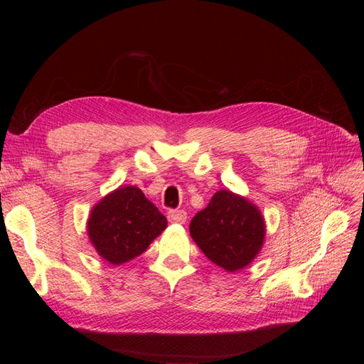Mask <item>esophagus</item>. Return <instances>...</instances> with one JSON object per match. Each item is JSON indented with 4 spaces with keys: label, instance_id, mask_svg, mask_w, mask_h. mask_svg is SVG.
Instances as JSON below:
<instances>
[{
    "label": "esophagus",
    "instance_id": "esophagus-1",
    "mask_svg": "<svg viewBox=\"0 0 364 364\" xmlns=\"http://www.w3.org/2000/svg\"><path fill=\"white\" fill-rule=\"evenodd\" d=\"M168 220L171 223H179L183 225L186 222V213L179 209V211H170L168 213Z\"/></svg>",
    "mask_w": 364,
    "mask_h": 364
}]
</instances>
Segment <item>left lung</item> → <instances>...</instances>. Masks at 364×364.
<instances>
[{
    "label": "left lung",
    "instance_id": "obj_1",
    "mask_svg": "<svg viewBox=\"0 0 364 364\" xmlns=\"http://www.w3.org/2000/svg\"><path fill=\"white\" fill-rule=\"evenodd\" d=\"M196 245L226 272L245 269L259 253L266 223L259 209L229 190L217 191L190 223Z\"/></svg>",
    "mask_w": 364,
    "mask_h": 364
}]
</instances>
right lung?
<instances>
[{
	"mask_svg": "<svg viewBox=\"0 0 364 364\" xmlns=\"http://www.w3.org/2000/svg\"><path fill=\"white\" fill-rule=\"evenodd\" d=\"M167 228L159 213L138 186H119L98 202L87 218V235L97 253L119 266L146 252Z\"/></svg>",
	"mask_w": 364,
	"mask_h": 364,
	"instance_id": "add662e5",
	"label": "right lung"
}]
</instances>
